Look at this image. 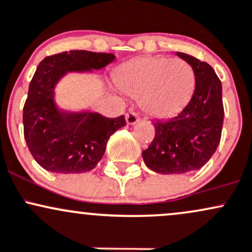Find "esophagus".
<instances>
[{
    "mask_svg": "<svg viewBox=\"0 0 252 252\" xmlns=\"http://www.w3.org/2000/svg\"><path fill=\"white\" fill-rule=\"evenodd\" d=\"M125 119H126V123L128 124V125H134V124H137L138 121H139V118L137 117V114L135 113H127L125 115Z\"/></svg>",
    "mask_w": 252,
    "mask_h": 252,
    "instance_id": "obj_1",
    "label": "esophagus"
}]
</instances>
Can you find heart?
Segmentation results:
<instances>
[{
  "label": "heart",
  "mask_w": 252,
  "mask_h": 252,
  "mask_svg": "<svg viewBox=\"0 0 252 252\" xmlns=\"http://www.w3.org/2000/svg\"><path fill=\"white\" fill-rule=\"evenodd\" d=\"M114 82L126 95L139 98L145 114L165 119L187 106L194 94L196 77L186 61L148 56L120 65Z\"/></svg>",
  "instance_id": "obj_1"
}]
</instances>
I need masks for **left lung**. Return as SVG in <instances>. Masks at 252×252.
Returning <instances> with one entry per match:
<instances>
[{
	"instance_id": "8db88e82",
	"label": "left lung",
	"mask_w": 252,
	"mask_h": 252,
	"mask_svg": "<svg viewBox=\"0 0 252 252\" xmlns=\"http://www.w3.org/2000/svg\"><path fill=\"white\" fill-rule=\"evenodd\" d=\"M176 55L193 67L194 94L179 114L152 121L155 138L143 151L148 168L158 174H185L202 168L221 138L224 106L221 82L210 64L187 53Z\"/></svg>"
}]
</instances>
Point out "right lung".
<instances>
[{
  "label": "right lung",
  "instance_id": "obj_1",
  "mask_svg": "<svg viewBox=\"0 0 252 252\" xmlns=\"http://www.w3.org/2000/svg\"><path fill=\"white\" fill-rule=\"evenodd\" d=\"M115 61L112 53L65 51L44 58L30 83L24 107V133L36 163L56 174H81L94 169L109 137L126 125L124 115L102 117L89 109L58 106L56 88L67 73H93Z\"/></svg>",
  "mask_w": 252,
  "mask_h": 252
}]
</instances>
